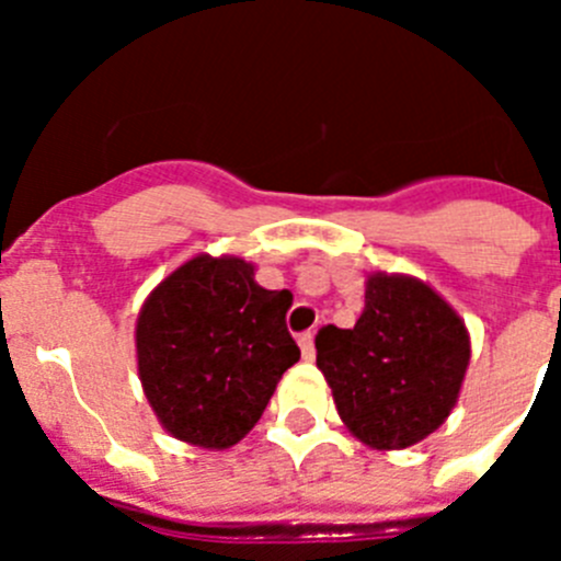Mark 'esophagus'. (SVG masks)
I'll return each mask as SVG.
<instances>
[{
    "instance_id": "34e87169",
    "label": "esophagus",
    "mask_w": 561,
    "mask_h": 561,
    "mask_svg": "<svg viewBox=\"0 0 561 561\" xmlns=\"http://www.w3.org/2000/svg\"><path fill=\"white\" fill-rule=\"evenodd\" d=\"M297 345H300V354H304V359H314V334L311 331H306V334L297 336Z\"/></svg>"
}]
</instances>
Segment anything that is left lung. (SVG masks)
Returning <instances> with one entry per match:
<instances>
[{"label": "left lung", "mask_w": 561, "mask_h": 561, "mask_svg": "<svg viewBox=\"0 0 561 561\" xmlns=\"http://www.w3.org/2000/svg\"><path fill=\"white\" fill-rule=\"evenodd\" d=\"M317 368L342 424L374 449H404L444 424L469 368L458 311L410 275L376 272L354 329L317 331Z\"/></svg>", "instance_id": "1"}]
</instances>
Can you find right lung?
Instances as JSON below:
<instances>
[{
	"label": "right lung",
	"instance_id": "right-lung-1",
	"mask_svg": "<svg viewBox=\"0 0 561 561\" xmlns=\"http://www.w3.org/2000/svg\"><path fill=\"white\" fill-rule=\"evenodd\" d=\"M289 291L255 284L236 255H196L162 280L137 317V370L162 427L202 449H230L257 424L300 359L286 331Z\"/></svg>",
	"mask_w": 561,
	"mask_h": 561
}]
</instances>
